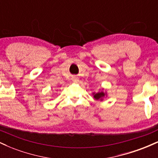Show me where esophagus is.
Listing matches in <instances>:
<instances>
[{
    "label": "esophagus",
    "instance_id": "1",
    "mask_svg": "<svg viewBox=\"0 0 158 158\" xmlns=\"http://www.w3.org/2000/svg\"><path fill=\"white\" fill-rule=\"evenodd\" d=\"M73 80H76V79H77V78H74V79H73Z\"/></svg>",
    "mask_w": 158,
    "mask_h": 158
}]
</instances>
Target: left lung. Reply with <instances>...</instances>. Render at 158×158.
Listing matches in <instances>:
<instances>
[{"label": "left lung", "instance_id": "1", "mask_svg": "<svg viewBox=\"0 0 158 158\" xmlns=\"http://www.w3.org/2000/svg\"><path fill=\"white\" fill-rule=\"evenodd\" d=\"M104 96H105V94L103 93L102 91L98 92V93L94 94V98H95L96 99H97V100L98 99H102V98L104 97Z\"/></svg>", "mask_w": 158, "mask_h": 158}]
</instances>
